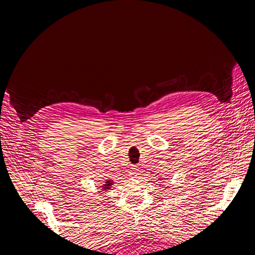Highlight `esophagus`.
<instances>
[{
    "label": "esophagus",
    "instance_id": "1",
    "mask_svg": "<svg viewBox=\"0 0 255 255\" xmlns=\"http://www.w3.org/2000/svg\"><path fill=\"white\" fill-rule=\"evenodd\" d=\"M132 172H133L132 174H134L135 176H136V175H138V168H137L135 165H134V166H132Z\"/></svg>",
    "mask_w": 255,
    "mask_h": 255
}]
</instances>
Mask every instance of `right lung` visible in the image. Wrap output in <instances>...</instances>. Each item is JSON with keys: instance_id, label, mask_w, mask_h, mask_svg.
Here are the masks:
<instances>
[{"instance_id": "1", "label": "right lung", "mask_w": 255, "mask_h": 255, "mask_svg": "<svg viewBox=\"0 0 255 255\" xmlns=\"http://www.w3.org/2000/svg\"><path fill=\"white\" fill-rule=\"evenodd\" d=\"M112 185H113V182L112 181H106L105 182V184H104V189H109L110 188V186H112Z\"/></svg>"}]
</instances>
